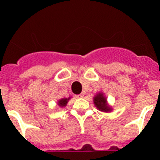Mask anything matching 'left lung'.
I'll return each mask as SVG.
<instances>
[{
    "label": "left lung",
    "instance_id": "left-lung-1",
    "mask_svg": "<svg viewBox=\"0 0 160 160\" xmlns=\"http://www.w3.org/2000/svg\"><path fill=\"white\" fill-rule=\"evenodd\" d=\"M70 99V98H62V99H60L58 101V105L62 107H66L68 101H69Z\"/></svg>",
    "mask_w": 160,
    "mask_h": 160
}]
</instances>
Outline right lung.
<instances>
[{
  "label": "right lung",
  "instance_id": "add662e5",
  "mask_svg": "<svg viewBox=\"0 0 160 160\" xmlns=\"http://www.w3.org/2000/svg\"><path fill=\"white\" fill-rule=\"evenodd\" d=\"M94 106L97 107L98 110L102 111V112H110L112 108L108 106L107 98L104 96L103 93H98L94 98Z\"/></svg>",
  "mask_w": 160,
  "mask_h": 160
}]
</instances>
